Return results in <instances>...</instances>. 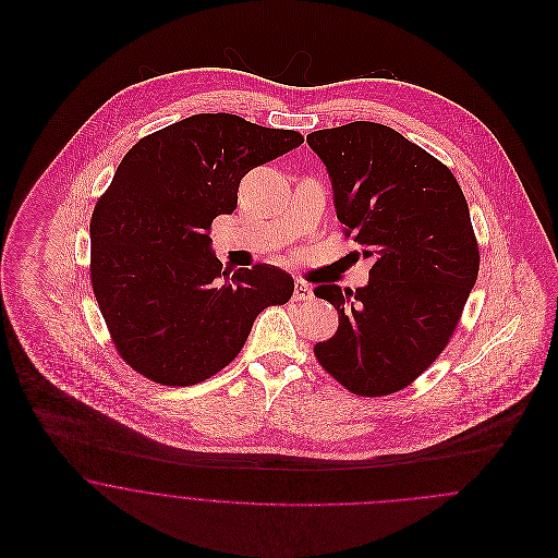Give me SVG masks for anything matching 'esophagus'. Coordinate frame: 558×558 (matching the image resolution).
I'll return each instance as SVG.
<instances>
[{
    "instance_id": "obj_1",
    "label": "esophagus",
    "mask_w": 558,
    "mask_h": 558,
    "mask_svg": "<svg viewBox=\"0 0 558 558\" xmlns=\"http://www.w3.org/2000/svg\"><path fill=\"white\" fill-rule=\"evenodd\" d=\"M312 296H314V291H312V287L307 282H303V280L294 282V292H292L294 301H307Z\"/></svg>"
}]
</instances>
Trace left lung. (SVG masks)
Here are the masks:
<instances>
[{
	"mask_svg": "<svg viewBox=\"0 0 558 558\" xmlns=\"http://www.w3.org/2000/svg\"><path fill=\"white\" fill-rule=\"evenodd\" d=\"M324 162L335 211L372 259L366 287L322 284L339 312L319 364L357 396H389L437 360L475 287L477 240L450 169L401 133L355 121L307 135Z\"/></svg>",
	"mask_w": 558,
	"mask_h": 558,
	"instance_id": "8db88e82",
	"label": "left lung"
}]
</instances>
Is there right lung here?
<instances>
[{"instance_id": "obj_1", "label": "right lung", "mask_w": 558, "mask_h": 558, "mask_svg": "<svg viewBox=\"0 0 558 558\" xmlns=\"http://www.w3.org/2000/svg\"><path fill=\"white\" fill-rule=\"evenodd\" d=\"M303 144L228 112L192 114L142 137L121 160L92 223V284L110 337L133 371L196 385L226 368L291 274L240 267L211 248V221L239 203L240 180Z\"/></svg>"}]
</instances>
